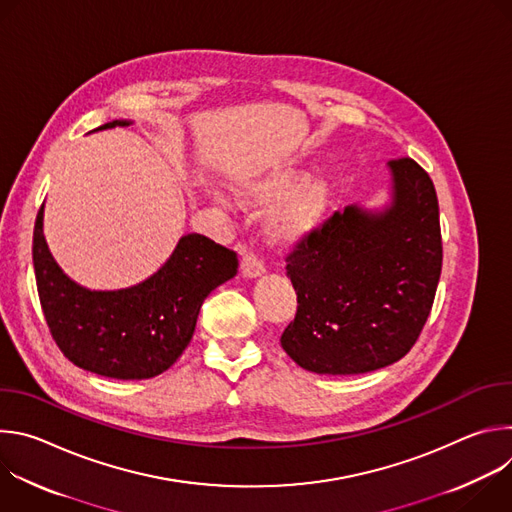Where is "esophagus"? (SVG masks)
Here are the masks:
<instances>
[{"label": "esophagus", "instance_id": "obj_1", "mask_svg": "<svg viewBox=\"0 0 512 512\" xmlns=\"http://www.w3.org/2000/svg\"><path fill=\"white\" fill-rule=\"evenodd\" d=\"M241 273L247 279H255V277H261L265 273V265H263V261L255 253L245 251L243 261H241Z\"/></svg>", "mask_w": 512, "mask_h": 512}]
</instances>
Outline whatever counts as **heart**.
I'll use <instances>...</instances> for the list:
<instances>
[{
    "label": "heart",
    "mask_w": 512,
    "mask_h": 512,
    "mask_svg": "<svg viewBox=\"0 0 512 512\" xmlns=\"http://www.w3.org/2000/svg\"><path fill=\"white\" fill-rule=\"evenodd\" d=\"M239 196L251 208L281 202L269 221V239L281 247H296L322 227L332 190L324 180H310L308 172L283 168L241 182Z\"/></svg>",
    "instance_id": "1"
}]
</instances>
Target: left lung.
<instances>
[{
	"label": "left lung",
	"mask_w": 512,
	"mask_h": 512,
	"mask_svg": "<svg viewBox=\"0 0 512 512\" xmlns=\"http://www.w3.org/2000/svg\"><path fill=\"white\" fill-rule=\"evenodd\" d=\"M391 204L334 212L287 255L298 294L283 350L318 375L371 373L419 338L442 273L440 206L411 158L389 162Z\"/></svg>",
	"instance_id": "8db88e82"
}]
</instances>
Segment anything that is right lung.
I'll return each instance as SVG.
<instances>
[{
  "mask_svg": "<svg viewBox=\"0 0 512 512\" xmlns=\"http://www.w3.org/2000/svg\"><path fill=\"white\" fill-rule=\"evenodd\" d=\"M115 119L99 129L123 127ZM44 208L34 227V271L42 312L62 354L89 373L139 381L152 379L190 344L202 302L237 275V253L204 235H184L170 259L145 281L95 291L72 281L48 251Z\"/></svg>",
  "mask_w": 512,
  "mask_h": 512,
  "instance_id": "right-lung-1",
  "label": "right lung"
}]
</instances>
